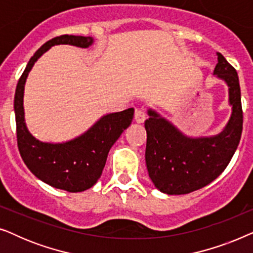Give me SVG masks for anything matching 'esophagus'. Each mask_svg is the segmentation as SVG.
Instances as JSON below:
<instances>
[{
    "label": "esophagus",
    "instance_id": "34e87169",
    "mask_svg": "<svg viewBox=\"0 0 253 253\" xmlns=\"http://www.w3.org/2000/svg\"><path fill=\"white\" fill-rule=\"evenodd\" d=\"M145 120H146V114L143 109H137L136 112H134V121H136L137 123H144Z\"/></svg>",
    "mask_w": 253,
    "mask_h": 253
}]
</instances>
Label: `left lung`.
Segmentation results:
<instances>
[{
	"instance_id": "8db88e82",
	"label": "left lung",
	"mask_w": 253,
	"mask_h": 253,
	"mask_svg": "<svg viewBox=\"0 0 253 253\" xmlns=\"http://www.w3.org/2000/svg\"><path fill=\"white\" fill-rule=\"evenodd\" d=\"M213 75L226 83L229 120L219 133L191 137L174 123L148 108L145 121L147 132V171L153 184L167 195H185L214 181L229 164L240 144L243 112L237 72L220 53Z\"/></svg>"
}]
</instances>
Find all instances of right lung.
Segmentation results:
<instances>
[{
  "mask_svg": "<svg viewBox=\"0 0 253 253\" xmlns=\"http://www.w3.org/2000/svg\"><path fill=\"white\" fill-rule=\"evenodd\" d=\"M92 37L61 36L47 41L31 57L16 87L15 108L17 143L19 153L31 172L46 184L68 192L85 191L95 184L102 174L110 148L133 119V108L109 113L100 117L79 136L62 143L37 139L30 132L24 112V89L30 71L36 62L56 44L88 48Z\"/></svg>",
  "mask_w": 253,
  "mask_h": 253,
  "instance_id": "1",
  "label": "right lung"
}]
</instances>
